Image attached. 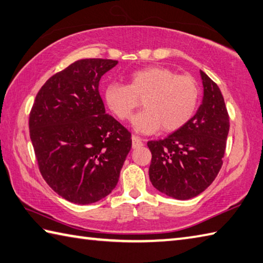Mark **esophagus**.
I'll return each instance as SVG.
<instances>
[{"instance_id": "1", "label": "esophagus", "mask_w": 263, "mask_h": 263, "mask_svg": "<svg viewBox=\"0 0 263 263\" xmlns=\"http://www.w3.org/2000/svg\"><path fill=\"white\" fill-rule=\"evenodd\" d=\"M144 145V142H142L141 138H139L138 136H132V147L133 148H138V147H141Z\"/></svg>"}]
</instances>
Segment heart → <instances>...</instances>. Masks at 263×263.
<instances>
[{"instance_id": "heart-1", "label": "heart", "mask_w": 263, "mask_h": 263, "mask_svg": "<svg viewBox=\"0 0 263 263\" xmlns=\"http://www.w3.org/2000/svg\"><path fill=\"white\" fill-rule=\"evenodd\" d=\"M128 84L110 83L103 89V100L121 121L132 117L142 100L144 109L133 118L138 132L153 133L162 126L176 131L193 116L199 101V87L190 76H177L163 66H148L132 71Z\"/></svg>"}]
</instances>
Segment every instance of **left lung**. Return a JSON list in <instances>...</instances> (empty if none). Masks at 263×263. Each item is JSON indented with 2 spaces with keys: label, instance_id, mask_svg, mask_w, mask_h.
I'll return each instance as SVG.
<instances>
[{
  "label": "left lung",
  "instance_id": "1",
  "mask_svg": "<svg viewBox=\"0 0 263 263\" xmlns=\"http://www.w3.org/2000/svg\"><path fill=\"white\" fill-rule=\"evenodd\" d=\"M202 103L195 115L165 139L152 140L149 179L168 197L187 200L202 193L223 164L229 115L218 86L200 71Z\"/></svg>",
  "mask_w": 263,
  "mask_h": 263
}]
</instances>
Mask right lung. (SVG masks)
Here are the masks:
<instances>
[{
    "mask_svg": "<svg viewBox=\"0 0 263 263\" xmlns=\"http://www.w3.org/2000/svg\"><path fill=\"white\" fill-rule=\"evenodd\" d=\"M118 63L85 59L50 77L30 112V137L42 177L62 198L89 204L116 187L131 133L106 114L102 76Z\"/></svg>",
    "mask_w": 263,
    "mask_h": 263,
    "instance_id": "right-lung-1",
    "label": "right lung"
}]
</instances>
